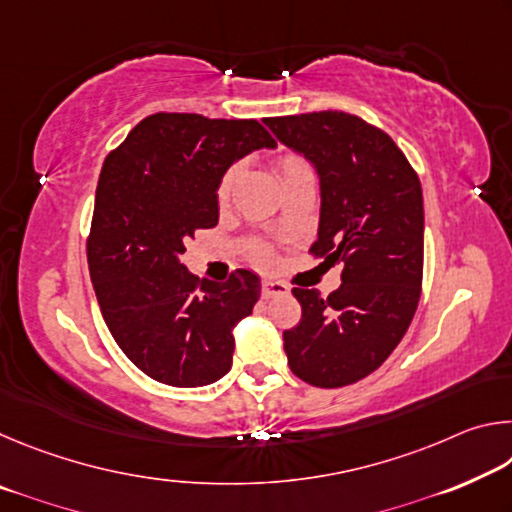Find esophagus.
Returning <instances> with one entry per match:
<instances>
[{
    "mask_svg": "<svg viewBox=\"0 0 512 512\" xmlns=\"http://www.w3.org/2000/svg\"><path fill=\"white\" fill-rule=\"evenodd\" d=\"M289 287L282 282H275V280H264L262 282V296L264 298H277V296H287Z\"/></svg>",
    "mask_w": 512,
    "mask_h": 512,
    "instance_id": "obj_1",
    "label": "esophagus"
}]
</instances>
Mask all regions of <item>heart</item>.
I'll return each mask as SVG.
<instances>
[{"instance_id":"1","label":"heart","mask_w":512,"mask_h":512,"mask_svg":"<svg viewBox=\"0 0 512 512\" xmlns=\"http://www.w3.org/2000/svg\"><path fill=\"white\" fill-rule=\"evenodd\" d=\"M277 167H280V173L282 178L284 176H291V173H298V171H307L309 164L300 158V155H293V153H287L282 155L280 160H277ZM237 167H232L225 171V176L221 178L219 183V189H216V194H219V198L223 201V198H228L232 185H235V178H237ZM253 257L257 259V262H268L271 259V253H268V248L264 244H255L253 246Z\"/></svg>"}]
</instances>
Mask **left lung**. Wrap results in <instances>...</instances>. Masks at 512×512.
Segmentation results:
<instances>
[{"mask_svg": "<svg viewBox=\"0 0 512 512\" xmlns=\"http://www.w3.org/2000/svg\"><path fill=\"white\" fill-rule=\"evenodd\" d=\"M284 146L320 178L318 239L309 253L343 264L341 287L320 296L293 289L300 323L284 332L296 377L341 388L375 372L418 309L424 207L418 173L384 131L339 110L268 117Z\"/></svg>", "mask_w": 512, "mask_h": 512, "instance_id": "left-lung-1", "label": "left lung"}]
</instances>
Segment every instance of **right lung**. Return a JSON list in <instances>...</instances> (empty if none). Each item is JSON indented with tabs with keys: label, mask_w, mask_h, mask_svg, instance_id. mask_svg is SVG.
<instances>
[{
	"label": "right lung",
	"mask_w": 512,
	"mask_h": 512,
	"mask_svg": "<svg viewBox=\"0 0 512 512\" xmlns=\"http://www.w3.org/2000/svg\"><path fill=\"white\" fill-rule=\"evenodd\" d=\"M275 146L255 119L158 112L103 162L88 237L94 293L121 352L160 384L207 386L232 366V329L253 314L262 282L246 268L198 280L180 255L219 223L225 171Z\"/></svg>",
	"instance_id": "obj_1"
}]
</instances>
